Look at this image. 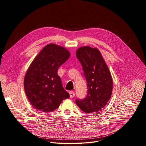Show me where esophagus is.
Returning <instances> with one entry per match:
<instances>
[{"label": "esophagus", "mask_w": 146, "mask_h": 146, "mask_svg": "<svg viewBox=\"0 0 146 146\" xmlns=\"http://www.w3.org/2000/svg\"><path fill=\"white\" fill-rule=\"evenodd\" d=\"M69 95H70V98H73L75 96L74 92L73 91H71L69 92Z\"/></svg>", "instance_id": "1"}]
</instances>
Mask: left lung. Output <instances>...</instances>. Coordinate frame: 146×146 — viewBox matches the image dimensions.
Instances as JSON below:
<instances>
[{"instance_id": "left-lung-1", "label": "left lung", "mask_w": 146, "mask_h": 146, "mask_svg": "<svg viewBox=\"0 0 146 146\" xmlns=\"http://www.w3.org/2000/svg\"><path fill=\"white\" fill-rule=\"evenodd\" d=\"M76 56L84 71L88 94L84 99H76V103L83 112L97 113L105 107L112 94L110 72L96 48L81 47L76 51Z\"/></svg>"}]
</instances>
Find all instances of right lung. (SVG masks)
Wrapping results in <instances>:
<instances>
[{
	"instance_id": "add662e5",
	"label": "right lung",
	"mask_w": 146,
	"mask_h": 146,
	"mask_svg": "<svg viewBox=\"0 0 146 146\" xmlns=\"http://www.w3.org/2000/svg\"><path fill=\"white\" fill-rule=\"evenodd\" d=\"M70 55L66 48L48 44L30 65L24 77V90L31 105L37 110L52 111L64 99L69 98L57 71Z\"/></svg>"
}]
</instances>
